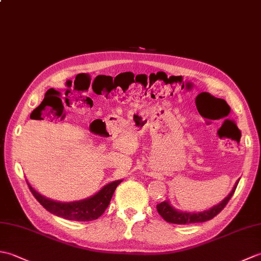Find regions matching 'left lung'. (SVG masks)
Wrapping results in <instances>:
<instances>
[{
  "label": "left lung",
  "mask_w": 261,
  "mask_h": 261,
  "mask_svg": "<svg viewBox=\"0 0 261 261\" xmlns=\"http://www.w3.org/2000/svg\"><path fill=\"white\" fill-rule=\"evenodd\" d=\"M238 182H239V179H238L236 185L233 186V188H232L231 193L223 199L222 202L219 203L218 205H215V206H213V207H211L210 210L203 211V212H197V213L181 212V211H178L171 206L168 201H165V202L157 204V211H158L159 215H162V218L166 221V222H169V223L190 224V223L205 222V221L213 219L214 216L218 215L221 211L225 207V205L228 204L230 198L232 197V195H233V193L238 186Z\"/></svg>",
  "instance_id": "obj_1"
}]
</instances>
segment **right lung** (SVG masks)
I'll return each instance as SVG.
<instances>
[{"mask_svg": "<svg viewBox=\"0 0 261 261\" xmlns=\"http://www.w3.org/2000/svg\"><path fill=\"white\" fill-rule=\"evenodd\" d=\"M121 181L122 180H115L110 182V184L105 185L101 191L97 192L95 195L82 199V201L69 203H62L49 199L33 190L28 181L27 184L29 186L30 192L32 193V195L36 197L37 201L50 213L60 216V218L66 220H74L85 222V221L96 220L104 213V211L109 206L116 186H118Z\"/></svg>", "mask_w": 261, "mask_h": 261, "instance_id": "obj_1", "label": "right lung"}]
</instances>
